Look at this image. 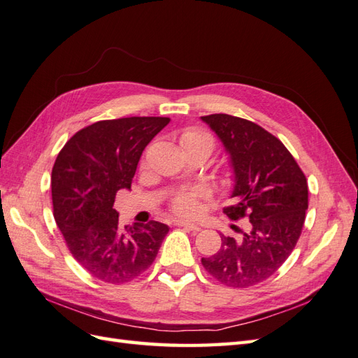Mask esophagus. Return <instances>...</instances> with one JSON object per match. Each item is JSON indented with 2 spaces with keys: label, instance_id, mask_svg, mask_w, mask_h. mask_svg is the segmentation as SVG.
I'll use <instances>...</instances> for the list:
<instances>
[{
  "label": "esophagus",
  "instance_id": "esophagus-1",
  "mask_svg": "<svg viewBox=\"0 0 358 358\" xmlns=\"http://www.w3.org/2000/svg\"><path fill=\"white\" fill-rule=\"evenodd\" d=\"M176 225L182 227V228H186V230H189V231H199V230H201V227H198V225H195V224L186 222V221H177V222H176Z\"/></svg>",
  "mask_w": 358,
  "mask_h": 358
}]
</instances>
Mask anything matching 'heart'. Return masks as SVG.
I'll use <instances>...</instances> for the list:
<instances>
[{
  "instance_id": "obj_1",
  "label": "heart",
  "mask_w": 358,
  "mask_h": 358,
  "mask_svg": "<svg viewBox=\"0 0 358 358\" xmlns=\"http://www.w3.org/2000/svg\"><path fill=\"white\" fill-rule=\"evenodd\" d=\"M181 143L185 150H204L210 154L215 150L213 136L201 130V128H189L181 134ZM207 192L204 189H189L182 190L172 198L171 208L173 213L185 217H194L199 213V199L206 198Z\"/></svg>"
}]
</instances>
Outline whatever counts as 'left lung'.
Wrapping results in <instances>:
<instances>
[{
  "label": "left lung",
  "mask_w": 358,
  "mask_h": 358,
  "mask_svg": "<svg viewBox=\"0 0 358 358\" xmlns=\"http://www.w3.org/2000/svg\"><path fill=\"white\" fill-rule=\"evenodd\" d=\"M201 119L224 143L234 172L236 204L224 213L251 222L241 241L222 236L221 250L201 263L228 287H252L277 272L295 248L308 208L307 178L282 142L260 125L225 113Z\"/></svg>",
  "instance_id": "left-lung-1"
}]
</instances>
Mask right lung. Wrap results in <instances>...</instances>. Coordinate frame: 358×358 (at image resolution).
Listing matches in <instances>:
<instances>
[{
  "mask_svg": "<svg viewBox=\"0 0 358 358\" xmlns=\"http://www.w3.org/2000/svg\"><path fill=\"white\" fill-rule=\"evenodd\" d=\"M169 117L131 116L85 127L65 143L51 173L54 219L68 248L92 277L122 284L155 260L169 227H121L117 190L130 189L141 155Z\"/></svg>",
  "mask_w": 358,
  "mask_h": 358,
  "instance_id": "add662e5",
  "label": "right lung"
}]
</instances>
